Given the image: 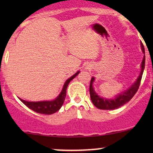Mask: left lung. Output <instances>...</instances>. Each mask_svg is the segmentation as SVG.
<instances>
[{
  "instance_id": "8db88e82",
  "label": "left lung",
  "mask_w": 153,
  "mask_h": 153,
  "mask_svg": "<svg viewBox=\"0 0 153 153\" xmlns=\"http://www.w3.org/2000/svg\"><path fill=\"white\" fill-rule=\"evenodd\" d=\"M142 50H143V53H145V49H144V46L143 44H141ZM145 56H144V58L143 62L141 64V72L139 77L137 79V80L131 86L128 88L127 91H124L122 94L117 95V96L113 99H105V98L100 97L96 94L95 92L94 87H93V83L94 81V78H92L91 80L90 83V88H89V91H90V96L91 99L93 103L96 107H97L99 109H103V110H114L115 108H118L121 107L123 105L125 104L128 101H129L132 99L133 96L136 94L137 91H138L139 87H140V82H141L142 77H143V74L144 72V69H145Z\"/></svg>"
}]
</instances>
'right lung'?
Segmentation results:
<instances>
[{"label":"right lung","mask_w":153,"mask_h":153,"mask_svg":"<svg viewBox=\"0 0 153 153\" xmlns=\"http://www.w3.org/2000/svg\"><path fill=\"white\" fill-rule=\"evenodd\" d=\"M80 71L77 72L75 74H74L71 78H68L66 80L64 84V86L62 88V90L61 91L59 96L56 98L53 101H38V102H31V101H24L22 99L19 98L21 101L23 103L26 105L28 108L30 109L33 110L34 111L36 112L39 114H52L55 113L57 111L59 110L62 106L63 103H64L65 99L66 96V90L68 86V84L70 82L73 80V78H75Z\"/></svg>","instance_id":"obj_1"}]
</instances>
